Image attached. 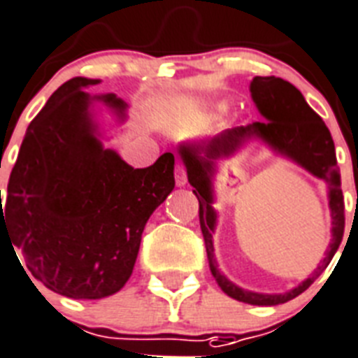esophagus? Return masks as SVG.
<instances>
[{
  "label": "esophagus",
  "instance_id": "esophagus-1",
  "mask_svg": "<svg viewBox=\"0 0 358 358\" xmlns=\"http://www.w3.org/2000/svg\"><path fill=\"white\" fill-rule=\"evenodd\" d=\"M176 182L177 187H185L187 185V170H185V166L181 162L176 164Z\"/></svg>",
  "mask_w": 358,
  "mask_h": 358
}]
</instances>
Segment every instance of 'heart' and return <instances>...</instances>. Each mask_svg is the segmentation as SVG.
Returning <instances> with one entry per match:
<instances>
[{"mask_svg": "<svg viewBox=\"0 0 358 358\" xmlns=\"http://www.w3.org/2000/svg\"><path fill=\"white\" fill-rule=\"evenodd\" d=\"M220 108H225V105H220Z\"/></svg>", "mask_w": 358, "mask_h": 358, "instance_id": "heart-1", "label": "heart"}]
</instances>
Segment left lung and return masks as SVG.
Instances as JSON below:
<instances>
[{
  "label": "left lung",
  "mask_w": 358,
  "mask_h": 358,
  "mask_svg": "<svg viewBox=\"0 0 358 358\" xmlns=\"http://www.w3.org/2000/svg\"><path fill=\"white\" fill-rule=\"evenodd\" d=\"M251 98L255 101L259 113L266 122H253L250 125H240L233 129H225L218 136L192 144H182L179 155L187 166L188 182L192 185L197 201H199V225H201L203 240L207 248V259L214 279L218 287L236 301L271 307L281 305L313 285L322 271L333 260L344 236V196L340 188V170L336 166L333 136L327 125L313 108L308 107L303 94L294 85L281 77H259L251 81ZM257 136L275 149L278 152L292 158L306 169H308L329 185V206L334 218V240L329 245L326 259L303 283L285 294H257L236 287L220 274L213 259L212 233L215 227V213L212 208V173L213 161L232 155L245 139Z\"/></svg>",
  "instance_id": "obj_1"
}]
</instances>
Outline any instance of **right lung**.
Listing matches in <instances>:
<instances>
[{
	"instance_id": "obj_1",
	"label": "right lung",
	"mask_w": 358,
	"mask_h": 358,
	"mask_svg": "<svg viewBox=\"0 0 358 358\" xmlns=\"http://www.w3.org/2000/svg\"><path fill=\"white\" fill-rule=\"evenodd\" d=\"M98 83L73 77L51 94L27 127L5 207L0 201V238L3 231L20 251L22 270L73 299L124 288L148 220L176 187L173 153L134 170L96 138L90 103L103 101L120 118L127 107L114 94L83 90Z\"/></svg>"
}]
</instances>
